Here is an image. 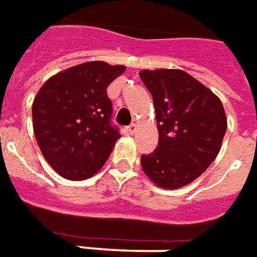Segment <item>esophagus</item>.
<instances>
[{
  "label": "esophagus",
  "mask_w": 257,
  "mask_h": 257,
  "mask_svg": "<svg viewBox=\"0 0 257 257\" xmlns=\"http://www.w3.org/2000/svg\"><path fill=\"white\" fill-rule=\"evenodd\" d=\"M136 132H137V124H134V123L125 127V133H127V134H132L133 136Z\"/></svg>",
  "instance_id": "1"
}]
</instances>
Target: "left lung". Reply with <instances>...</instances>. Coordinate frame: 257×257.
<instances>
[{"label": "left lung", "instance_id": "8db88e82", "mask_svg": "<svg viewBox=\"0 0 257 257\" xmlns=\"http://www.w3.org/2000/svg\"><path fill=\"white\" fill-rule=\"evenodd\" d=\"M154 98L159 143L141 156L144 173L162 188H181L210 166L227 130L223 103L207 87L178 69L143 70Z\"/></svg>", "mask_w": 257, "mask_h": 257}]
</instances>
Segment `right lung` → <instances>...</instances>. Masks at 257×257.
Masks as SVG:
<instances>
[{
    "mask_svg": "<svg viewBox=\"0 0 257 257\" xmlns=\"http://www.w3.org/2000/svg\"><path fill=\"white\" fill-rule=\"evenodd\" d=\"M125 70L85 62L52 76L33 102L34 136L45 161L59 176L81 181L108 161L119 130L112 124L106 88Z\"/></svg>",
    "mask_w": 257,
    "mask_h": 257,
    "instance_id": "right-lung-1",
    "label": "right lung"
}]
</instances>
